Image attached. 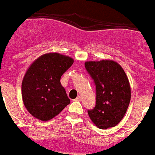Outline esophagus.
I'll return each mask as SVG.
<instances>
[{
    "label": "esophagus",
    "instance_id": "1",
    "mask_svg": "<svg viewBox=\"0 0 155 155\" xmlns=\"http://www.w3.org/2000/svg\"><path fill=\"white\" fill-rule=\"evenodd\" d=\"M81 99V96H78V97H77V98H75L74 101H80Z\"/></svg>",
    "mask_w": 155,
    "mask_h": 155
}]
</instances>
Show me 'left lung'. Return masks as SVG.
I'll return each instance as SVG.
<instances>
[{"mask_svg": "<svg viewBox=\"0 0 155 155\" xmlns=\"http://www.w3.org/2000/svg\"><path fill=\"white\" fill-rule=\"evenodd\" d=\"M84 65L96 85V105L87 111L90 119L100 129L114 127L130 104L131 91L127 75L113 60L91 61Z\"/></svg>", "mask_w": 155, "mask_h": 155, "instance_id": "obj_1", "label": "left lung"}]
</instances>
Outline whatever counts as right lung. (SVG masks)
<instances>
[{"instance_id": "1", "label": "right lung", "mask_w": 155, "mask_h": 155, "mask_svg": "<svg viewBox=\"0 0 155 155\" xmlns=\"http://www.w3.org/2000/svg\"><path fill=\"white\" fill-rule=\"evenodd\" d=\"M73 63L71 57L53 52L40 56L28 68L21 84L22 99L35 118L51 120L70 104L60 81Z\"/></svg>"}]
</instances>
